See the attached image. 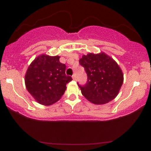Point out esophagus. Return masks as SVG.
<instances>
[{"mask_svg":"<svg viewBox=\"0 0 151 151\" xmlns=\"http://www.w3.org/2000/svg\"><path fill=\"white\" fill-rule=\"evenodd\" d=\"M72 78H73V80H76V73H73V76H72Z\"/></svg>","mask_w":151,"mask_h":151,"instance_id":"obj_1","label":"esophagus"}]
</instances>
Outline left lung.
Listing matches in <instances>:
<instances>
[{
	"mask_svg": "<svg viewBox=\"0 0 151 151\" xmlns=\"http://www.w3.org/2000/svg\"><path fill=\"white\" fill-rule=\"evenodd\" d=\"M84 68L87 81L78 86L82 94L95 104H104L113 100L123 84V73L115 61L104 53H88L79 60Z\"/></svg>",
	"mask_w": 151,
	"mask_h": 151,
	"instance_id": "obj_1",
	"label": "left lung"
}]
</instances>
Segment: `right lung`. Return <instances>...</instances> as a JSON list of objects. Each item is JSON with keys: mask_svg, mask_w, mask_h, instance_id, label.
I'll list each match as a JSON object with an SVG mask.
<instances>
[{"mask_svg": "<svg viewBox=\"0 0 151 151\" xmlns=\"http://www.w3.org/2000/svg\"><path fill=\"white\" fill-rule=\"evenodd\" d=\"M60 56L42 55L33 61L25 75L29 93L41 104L51 105L59 100L72 78L65 73L66 65Z\"/></svg>", "mask_w": 151, "mask_h": 151, "instance_id": "add662e5", "label": "right lung"}]
</instances>
